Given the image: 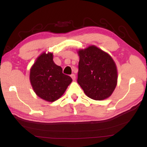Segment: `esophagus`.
I'll return each mask as SVG.
<instances>
[{"mask_svg":"<svg viewBox=\"0 0 147 147\" xmlns=\"http://www.w3.org/2000/svg\"><path fill=\"white\" fill-rule=\"evenodd\" d=\"M71 77L72 78V79H73V80H75V79H76L75 74H72L71 75Z\"/></svg>","mask_w":147,"mask_h":147,"instance_id":"esophagus-1","label":"esophagus"}]
</instances>
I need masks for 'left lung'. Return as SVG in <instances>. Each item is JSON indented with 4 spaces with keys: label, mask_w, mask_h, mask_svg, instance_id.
I'll use <instances>...</instances> for the list:
<instances>
[{
    "label": "left lung",
    "mask_w": 147,
    "mask_h": 147,
    "mask_svg": "<svg viewBox=\"0 0 147 147\" xmlns=\"http://www.w3.org/2000/svg\"><path fill=\"white\" fill-rule=\"evenodd\" d=\"M77 82L87 96L102 100L111 95L117 84V69L111 56L94 45L78 51Z\"/></svg>",
    "instance_id": "left-lung-1"
}]
</instances>
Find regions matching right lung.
<instances>
[{"instance_id": "right-lung-1", "label": "right lung", "mask_w": 147, "mask_h": 147, "mask_svg": "<svg viewBox=\"0 0 147 147\" xmlns=\"http://www.w3.org/2000/svg\"><path fill=\"white\" fill-rule=\"evenodd\" d=\"M30 81L39 98L52 102L63 95L73 80L62 73L60 66L55 64L53 53L44 52L32 65Z\"/></svg>"}]
</instances>
